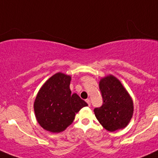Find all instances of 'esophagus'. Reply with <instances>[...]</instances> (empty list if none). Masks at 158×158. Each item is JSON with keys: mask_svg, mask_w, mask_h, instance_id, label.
Masks as SVG:
<instances>
[{"mask_svg": "<svg viewBox=\"0 0 158 158\" xmlns=\"http://www.w3.org/2000/svg\"><path fill=\"white\" fill-rule=\"evenodd\" d=\"M86 102L88 104V106H90V100H89V99H86Z\"/></svg>", "mask_w": 158, "mask_h": 158, "instance_id": "34e87169", "label": "esophagus"}]
</instances>
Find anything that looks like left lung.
Returning a JSON list of instances; mask_svg holds the SVG:
<instances>
[{
  "instance_id": "1",
  "label": "left lung",
  "mask_w": 158,
  "mask_h": 158,
  "mask_svg": "<svg viewBox=\"0 0 158 158\" xmlns=\"http://www.w3.org/2000/svg\"><path fill=\"white\" fill-rule=\"evenodd\" d=\"M103 103L94 112L99 123L109 131L124 128L133 115V102L120 81L110 75L99 82Z\"/></svg>"
}]
</instances>
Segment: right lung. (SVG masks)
Masks as SVG:
<instances>
[{
  "instance_id": "add662e5",
  "label": "right lung",
  "mask_w": 158,
  "mask_h": 158,
  "mask_svg": "<svg viewBox=\"0 0 158 158\" xmlns=\"http://www.w3.org/2000/svg\"><path fill=\"white\" fill-rule=\"evenodd\" d=\"M70 76L58 72L49 78L39 89L35 104L37 121L45 130L52 133L64 131L72 124L77 113L87 103L72 94Z\"/></svg>"
}]
</instances>
